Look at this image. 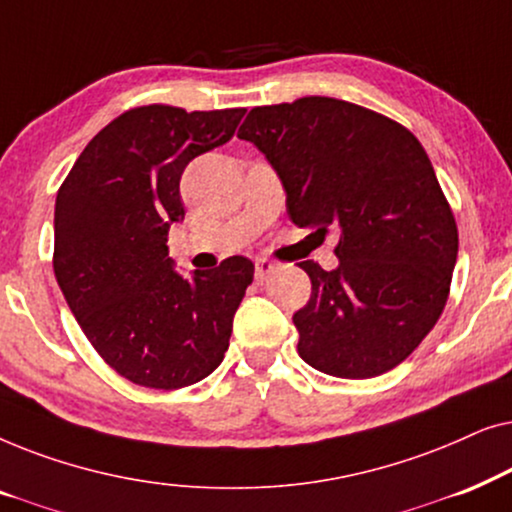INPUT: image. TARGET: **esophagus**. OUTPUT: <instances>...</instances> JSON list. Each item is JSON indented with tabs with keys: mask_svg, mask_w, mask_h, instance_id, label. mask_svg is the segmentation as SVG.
<instances>
[{
	"mask_svg": "<svg viewBox=\"0 0 512 512\" xmlns=\"http://www.w3.org/2000/svg\"><path fill=\"white\" fill-rule=\"evenodd\" d=\"M275 270H277V265L268 261V258H258V261H256V279H258V282H265V279H268Z\"/></svg>",
	"mask_w": 512,
	"mask_h": 512,
	"instance_id": "obj_1",
	"label": "esophagus"
}]
</instances>
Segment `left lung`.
I'll use <instances>...</instances> for the list:
<instances>
[{"label": "left lung", "mask_w": 512, "mask_h": 512, "mask_svg": "<svg viewBox=\"0 0 512 512\" xmlns=\"http://www.w3.org/2000/svg\"><path fill=\"white\" fill-rule=\"evenodd\" d=\"M237 137L275 167L296 226L340 233L338 268L300 263L312 282L293 314L300 359L347 380L396 368L443 314L459 251L424 146L377 111L319 95L254 107Z\"/></svg>", "instance_id": "obj_1"}]
</instances>
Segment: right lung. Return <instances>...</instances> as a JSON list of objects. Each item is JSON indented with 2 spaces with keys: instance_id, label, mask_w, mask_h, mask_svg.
Segmentation results:
<instances>
[{
  "instance_id": "1",
  "label": "right lung",
  "mask_w": 512,
  "mask_h": 512,
  "mask_svg": "<svg viewBox=\"0 0 512 512\" xmlns=\"http://www.w3.org/2000/svg\"><path fill=\"white\" fill-rule=\"evenodd\" d=\"M247 109H128L90 139L55 200L53 270L95 352L132 384L181 389L214 373L254 263L230 256L179 275L167 233L184 219L179 181L226 144Z\"/></svg>"
}]
</instances>
